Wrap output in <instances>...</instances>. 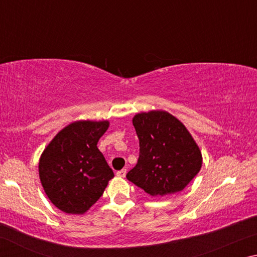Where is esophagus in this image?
<instances>
[{"label": "esophagus", "mask_w": 257, "mask_h": 257, "mask_svg": "<svg viewBox=\"0 0 257 257\" xmlns=\"http://www.w3.org/2000/svg\"><path fill=\"white\" fill-rule=\"evenodd\" d=\"M125 173H127V169H122V170H119L116 172V176L118 177H124Z\"/></svg>", "instance_id": "obj_1"}]
</instances>
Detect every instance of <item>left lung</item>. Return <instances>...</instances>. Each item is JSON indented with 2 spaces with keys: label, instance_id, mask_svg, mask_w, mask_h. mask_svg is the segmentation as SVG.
<instances>
[{
  "label": "left lung",
  "instance_id": "8db88e82",
  "mask_svg": "<svg viewBox=\"0 0 257 257\" xmlns=\"http://www.w3.org/2000/svg\"><path fill=\"white\" fill-rule=\"evenodd\" d=\"M133 124L139 139V158L127 179L152 196L181 191L202 167L201 151L184 123L158 110L138 113Z\"/></svg>",
  "mask_w": 257,
  "mask_h": 257
}]
</instances>
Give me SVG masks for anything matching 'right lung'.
I'll return each instance as SVG.
<instances>
[{
	"label": "right lung",
	"mask_w": 257,
	"mask_h": 257,
	"mask_svg": "<svg viewBox=\"0 0 257 257\" xmlns=\"http://www.w3.org/2000/svg\"><path fill=\"white\" fill-rule=\"evenodd\" d=\"M108 121H75L52 139L43 152L38 172L50 201L62 212L84 214L98 201L114 177L98 139Z\"/></svg>",
	"instance_id": "right-lung-1"
}]
</instances>
